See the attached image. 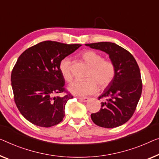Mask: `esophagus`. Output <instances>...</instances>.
<instances>
[{
    "label": "esophagus",
    "mask_w": 159,
    "mask_h": 159,
    "mask_svg": "<svg viewBox=\"0 0 159 159\" xmlns=\"http://www.w3.org/2000/svg\"><path fill=\"white\" fill-rule=\"evenodd\" d=\"M79 98V100L83 101V102H87V101L89 100L88 98Z\"/></svg>",
    "instance_id": "obj_1"
}]
</instances>
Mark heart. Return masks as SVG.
<instances>
[{"label":"heart","instance_id":"obj_1","mask_svg":"<svg viewBox=\"0 0 159 159\" xmlns=\"http://www.w3.org/2000/svg\"><path fill=\"white\" fill-rule=\"evenodd\" d=\"M82 58L91 67L85 80H76L68 87L72 93L77 96H89L97 91L99 86L101 89H105L113 82L116 76V66L113 61L104 60L100 53L89 50L81 54ZM59 70L63 79L70 82L73 76L70 72V59L64 58L59 63Z\"/></svg>","mask_w":159,"mask_h":159}]
</instances>
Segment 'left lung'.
I'll return each mask as SVG.
<instances>
[{
  "instance_id": "left-lung-1",
  "label": "left lung",
  "mask_w": 159,
  "mask_h": 159,
  "mask_svg": "<svg viewBox=\"0 0 159 159\" xmlns=\"http://www.w3.org/2000/svg\"><path fill=\"white\" fill-rule=\"evenodd\" d=\"M86 46L100 50L109 55L116 66V76L98 99L104 98L98 112L92 113L91 119L101 127L120 126L131 118L141 98L142 81L136 59L129 51L111 42L87 43Z\"/></svg>"
}]
</instances>
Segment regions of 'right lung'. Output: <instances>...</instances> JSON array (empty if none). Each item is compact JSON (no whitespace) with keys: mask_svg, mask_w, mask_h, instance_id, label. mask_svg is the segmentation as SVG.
Returning a JSON list of instances; mask_svg holds the SVG:
<instances>
[{"mask_svg":"<svg viewBox=\"0 0 159 159\" xmlns=\"http://www.w3.org/2000/svg\"><path fill=\"white\" fill-rule=\"evenodd\" d=\"M80 46L43 41L19 56L11 73V86L16 106L28 121L46 128L62 121L66 104L73 96L63 87L59 63ZM63 92L65 96H55Z\"/></svg>","mask_w":159,"mask_h":159,"instance_id":"obj_1","label":"right lung"}]
</instances>
